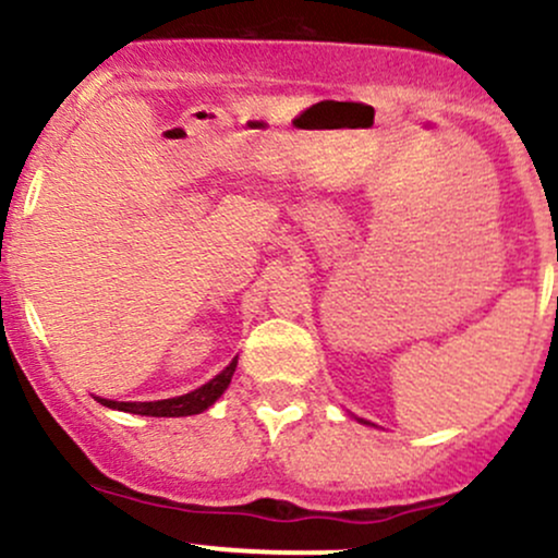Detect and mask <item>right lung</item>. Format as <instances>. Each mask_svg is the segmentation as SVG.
I'll return each mask as SVG.
<instances>
[{
	"label": "right lung",
	"instance_id": "right-lung-1",
	"mask_svg": "<svg viewBox=\"0 0 558 558\" xmlns=\"http://www.w3.org/2000/svg\"><path fill=\"white\" fill-rule=\"evenodd\" d=\"M234 368H236V361H231L216 379L208 381V385L197 387L195 392H186V396H179V398L153 400V403H118V400H105V398H97V400L102 405H108V409L129 411V414H140V416H192V414H199V411H205L208 405H213L223 396Z\"/></svg>",
	"mask_w": 558,
	"mask_h": 558
}]
</instances>
